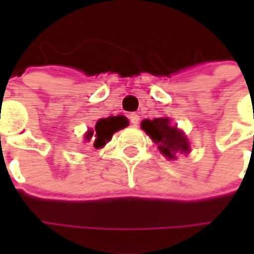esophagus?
<instances>
[{"mask_svg":"<svg viewBox=\"0 0 254 254\" xmlns=\"http://www.w3.org/2000/svg\"><path fill=\"white\" fill-rule=\"evenodd\" d=\"M130 122H131L132 126H137L140 123V116L137 113H132V114H130Z\"/></svg>","mask_w":254,"mask_h":254,"instance_id":"obj_1","label":"esophagus"}]
</instances>
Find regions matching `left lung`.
<instances>
[{
  "label": "left lung",
  "mask_w": 254,
  "mask_h": 254,
  "mask_svg": "<svg viewBox=\"0 0 254 254\" xmlns=\"http://www.w3.org/2000/svg\"><path fill=\"white\" fill-rule=\"evenodd\" d=\"M141 128L151 137L152 141L158 145V150L162 155L168 160H175L177 152L188 154L190 151L188 138L177 128V126H171L168 117L142 120Z\"/></svg>",
  "instance_id": "obj_1"
}]
</instances>
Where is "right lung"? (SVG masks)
Here are the masks:
<instances>
[{"label": "right lung", "mask_w": 254, "mask_h": 254, "mask_svg": "<svg viewBox=\"0 0 254 254\" xmlns=\"http://www.w3.org/2000/svg\"><path fill=\"white\" fill-rule=\"evenodd\" d=\"M128 126V120L124 116H110L107 119H100L96 123L93 130L84 134V140L90 142L94 148H102L106 142L110 141L113 134Z\"/></svg>", "instance_id": "right-lung-1"}]
</instances>
